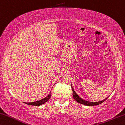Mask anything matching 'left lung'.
Masks as SVG:
<instances>
[{"instance_id": "left-lung-1", "label": "left lung", "mask_w": 125, "mask_h": 125, "mask_svg": "<svg viewBox=\"0 0 125 125\" xmlns=\"http://www.w3.org/2000/svg\"><path fill=\"white\" fill-rule=\"evenodd\" d=\"M72 89L73 92V97H74L75 100L77 102L80 103V104H84L85 105H88V106H92V105H97L98 104H100L102 103H103V102H104L109 97V96H108V97L106 98L105 99H104V100L101 101L100 102H91L85 101L84 99L81 98H80L79 96L77 94L75 93V92L74 91L73 88L72 87Z\"/></svg>"}]
</instances>
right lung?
I'll return each instance as SVG.
<instances>
[{
	"mask_svg": "<svg viewBox=\"0 0 125 125\" xmlns=\"http://www.w3.org/2000/svg\"><path fill=\"white\" fill-rule=\"evenodd\" d=\"M51 92H50V93L48 95L47 97L44 98L43 99H41V100L36 101V102H29V103L24 102V103H26V104H27L31 105H40L43 104V103H46V102L49 101L50 98H51Z\"/></svg>",
	"mask_w": 125,
	"mask_h": 125,
	"instance_id": "add662e5",
	"label": "right lung"
}]
</instances>
